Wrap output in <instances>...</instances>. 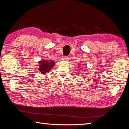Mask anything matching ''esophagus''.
<instances>
[{
	"instance_id": "34e87169",
	"label": "esophagus",
	"mask_w": 129,
	"mask_h": 129,
	"mask_svg": "<svg viewBox=\"0 0 129 129\" xmlns=\"http://www.w3.org/2000/svg\"><path fill=\"white\" fill-rule=\"evenodd\" d=\"M62 60L63 61H68L69 60V56H64L62 58Z\"/></svg>"
}]
</instances>
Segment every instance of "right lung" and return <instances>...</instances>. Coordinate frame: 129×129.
<instances>
[{
	"label": "right lung",
	"instance_id": "1",
	"mask_svg": "<svg viewBox=\"0 0 129 129\" xmlns=\"http://www.w3.org/2000/svg\"><path fill=\"white\" fill-rule=\"evenodd\" d=\"M55 62L53 61H49L46 59L41 60L38 62L39 63V68L38 70L40 72L41 74L45 75L46 73L50 72V71L52 69L55 65Z\"/></svg>",
	"mask_w": 129,
	"mask_h": 129
}]
</instances>
